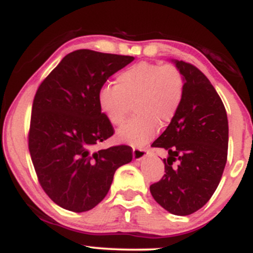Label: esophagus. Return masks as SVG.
I'll return each instance as SVG.
<instances>
[{"label":"esophagus","instance_id":"obj_1","mask_svg":"<svg viewBox=\"0 0 253 253\" xmlns=\"http://www.w3.org/2000/svg\"><path fill=\"white\" fill-rule=\"evenodd\" d=\"M147 153H149V149H139V147H134L133 149V158H134V161H140V159H143L145 156H147Z\"/></svg>","mask_w":253,"mask_h":253}]
</instances>
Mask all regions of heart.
Masks as SVG:
<instances>
[{
  "label": "heart",
  "instance_id": "obj_1",
  "mask_svg": "<svg viewBox=\"0 0 253 253\" xmlns=\"http://www.w3.org/2000/svg\"><path fill=\"white\" fill-rule=\"evenodd\" d=\"M185 91V80L175 64L140 62L119 72L115 84L98 90L97 102L107 120L114 126L126 121L134 102L138 114L118 132L119 140L144 146L156 135L159 123L176 117Z\"/></svg>",
  "mask_w": 253,
  "mask_h": 253
}]
</instances>
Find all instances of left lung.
Masks as SVG:
<instances>
[{
	"label": "left lung",
	"instance_id": "8db88e82",
	"mask_svg": "<svg viewBox=\"0 0 253 253\" xmlns=\"http://www.w3.org/2000/svg\"><path fill=\"white\" fill-rule=\"evenodd\" d=\"M185 80V91L176 117L153 141L169 153L165 173L150 185L164 210L190 215L206 205L221 179L228 149L225 106L206 75L193 64L176 60ZM179 161L177 167H172Z\"/></svg>",
	"mask_w": 253,
	"mask_h": 253
}]
</instances>
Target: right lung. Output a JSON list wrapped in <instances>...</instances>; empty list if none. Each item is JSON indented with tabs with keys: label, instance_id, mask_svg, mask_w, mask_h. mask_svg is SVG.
I'll list each match as a JSON object with an SVG mask.
<instances>
[{
	"label": "right lung",
	"instance_id": "1",
	"mask_svg": "<svg viewBox=\"0 0 253 253\" xmlns=\"http://www.w3.org/2000/svg\"><path fill=\"white\" fill-rule=\"evenodd\" d=\"M134 57L76 50L40 83L32 106L28 149L38 181L64 210L90 211L108 193L115 171L133 158L132 147L95 151L114 134L101 112L98 90Z\"/></svg>",
	"mask_w": 253,
	"mask_h": 253
}]
</instances>
